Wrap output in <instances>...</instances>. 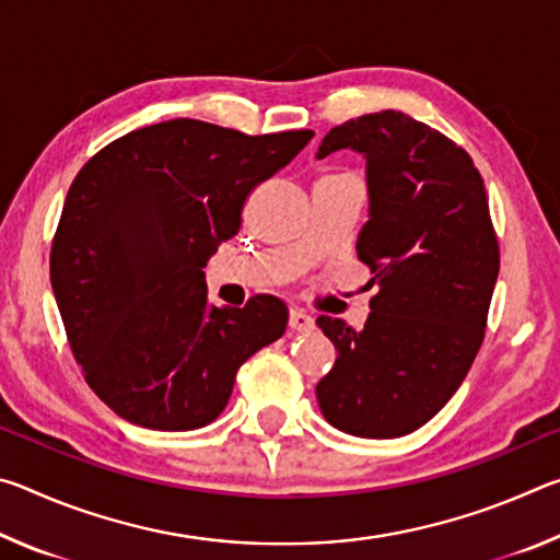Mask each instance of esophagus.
<instances>
[{
    "label": "esophagus",
    "instance_id": "esophagus-1",
    "mask_svg": "<svg viewBox=\"0 0 560 560\" xmlns=\"http://www.w3.org/2000/svg\"><path fill=\"white\" fill-rule=\"evenodd\" d=\"M289 328L296 330V334H306V330L314 328V318L303 311H289Z\"/></svg>",
    "mask_w": 560,
    "mask_h": 560
}]
</instances>
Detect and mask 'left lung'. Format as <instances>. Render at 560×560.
I'll use <instances>...</instances> for the list:
<instances>
[{"label":"left lung","mask_w":560,"mask_h":560,"mask_svg":"<svg viewBox=\"0 0 560 560\" xmlns=\"http://www.w3.org/2000/svg\"><path fill=\"white\" fill-rule=\"evenodd\" d=\"M365 158L358 259L375 271L368 324L320 316L338 358L316 385L326 420L368 440L410 434L457 393L485 340L499 242L467 150L400 110L336 126L316 158Z\"/></svg>","instance_id":"obj_1"}]
</instances>
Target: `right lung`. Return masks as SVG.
Here are the masks:
<instances>
[{"label":"right lung","instance_id":"obj_1","mask_svg":"<svg viewBox=\"0 0 560 560\" xmlns=\"http://www.w3.org/2000/svg\"><path fill=\"white\" fill-rule=\"evenodd\" d=\"M311 138L175 118L113 140L75 175L51 246V287L86 383L122 420L205 428L226 407L244 360L283 336L279 299L210 306L202 269L240 232L252 189Z\"/></svg>","mask_w":560,"mask_h":560}]
</instances>
